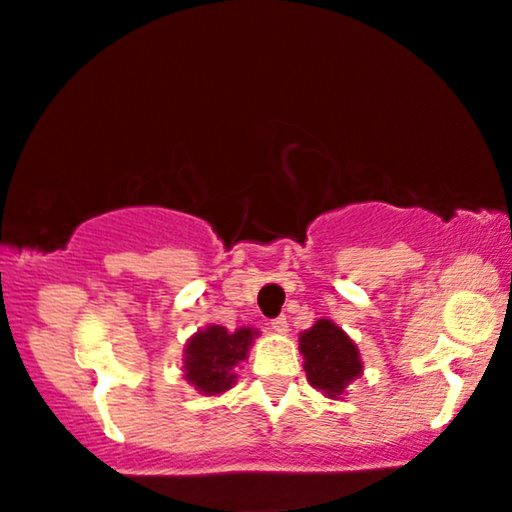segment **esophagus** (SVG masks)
<instances>
[{
	"mask_svg": "<svg viewBox=\"0 0 512 512\" xmlns=\"http://www.w3.org/2000/svg\"><path fill=\"white\" fill-rule=\"evenodd\" d=\"M271 328H274L276 333L286 335V333H288V321H286V316H278V319L271 321Z\"/></svg>",
	"mask_w": 512,
	"mask_h": 512,
	"instance_id": "34e87169",
	"label": "esophagus"
}]
</instances>
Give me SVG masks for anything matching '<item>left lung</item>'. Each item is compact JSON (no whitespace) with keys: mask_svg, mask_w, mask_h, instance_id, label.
<instances>
[{"mask_svg":"<svg viewBox=\"0 0 512 512\" xmlns=\"http://www.w3.org/2000/svg\"><path fill=\"white\" fill-rule=\"evenodd\" d=\"M300 352L309 385L328 399L345 397L347 387L364 373L357 342L331 319H316L300 333Z\"/></svg>","mask_w":512,"mask_h":512,"instance_id":"1","label":"left lung"}]
</instances>
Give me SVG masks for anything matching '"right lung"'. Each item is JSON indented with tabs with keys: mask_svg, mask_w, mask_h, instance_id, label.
<instances>
[{
	"mask_svg": "<svg viewBox=\"0 0 512 512\" xmlns=\"http://www.w3.org/2000/svg\"><path fill=\"white\" fill-rule=\"evenodd\" d=\"M255 338H260V331L250 326H241L236 331L210 323L200 328L186 340L184 347V373L186 383L196 387L205 397H217L236 385L238 373L236 368L248 359L250 347Z\"/></svg>",
	"mask_w": 512,
	"mask_h": 512,
	"instance_id": "add662e5",
	"label": "right lung"
}]
</instances>
